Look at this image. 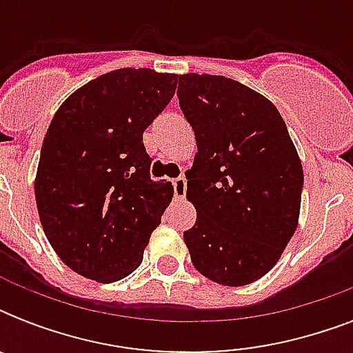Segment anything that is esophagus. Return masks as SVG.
I'll return each instance as SVG.
<instances>
[{"label": "esophagus", "instance_id": "esophagus-1", "mask_svg": "<svg viewBox=\"0 0 353 353\" xmlns=\"http://www.w3.org/2000/svg\"><path fill=\"white\" fill-rule=\"evenodd\" d=\"M172 187H174V196L177 199L185 198V194H187V179L183 176L176 177V179H172Z\"/></svg>", "mask_w": 353, "mask_h": 353}]
</instances>
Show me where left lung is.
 Segmentation results:
<instances>
[{"instance_id": "1", "label": "left lung", "mask_w": 353, "mask_h": 353, "mask_svg": "<svg viewBox=\"0 0 353 353\" xmlns=\"http://www.w3.org/2000/svg\"><path fill=\"white\" fill-rule=\"evenodd\" d=\"M179 106L196 135L187 199L198 218L183 232L194 268L221 285L268 273L299 223L302 165L273 102L232 79L179 77Z\"/></svg>"}]
</instances>
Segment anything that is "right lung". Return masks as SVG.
<instances>
[{"instance_id":"right-lung-1","label":"right lung","mask_w":353,"mask_h":353,"mask_svg":"<svg viewBox=\"0 0 353 353\" xmlns=\"http://www.w3.org/2000/svg\"><path fill=\"white\" fill-rule=\"evenodd\" d=\"M177 74L117 69L77 90L54 113L36 172L47 240L74 273L117 282L143 262L174 196L150 177L143 132L172 101Z\"/></svg>"}]
</instances>
